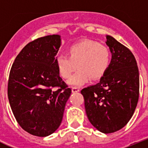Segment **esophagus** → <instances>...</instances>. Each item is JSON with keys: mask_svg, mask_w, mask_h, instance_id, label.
Here are the masks:
<instances>
[{"mask_svg": "<svg viewBox=\"0 0 148 148\" xmlns=\"http://www.w3.org/2000/svg\"><path fill=\"white\" fill-rule=\"evenodd\" d=\"M80 91V89L78 87H72V92H78Z\"/></svg>", "mask_w": 148, "mask_h": 148, "instance_id": "1", "label": "esophagus"}]
</instances>
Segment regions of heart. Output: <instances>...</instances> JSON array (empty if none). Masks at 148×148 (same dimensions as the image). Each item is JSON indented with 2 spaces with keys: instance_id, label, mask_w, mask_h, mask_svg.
<instances>
[{
  "instance_id": "obj_1",
  "label": "heart",
  "mask_w": 148,
  "mask_h": 148,
  "mask_svg": "<svg viewBox=\"0 0 148 148\" xmlns=\"http://www.w3.org/2000/svg\"><path fill=\"white\" fill-rule=\"evenodd\" d=\"M69 55L57 56L56 64L60 75L64 78H70L78 66V71L67 82L71 86L80 87L90 78L97 80L107 73L110 65L109 48L94 40L74 44L69 49Z\"/></svg>"
}]
</instances>
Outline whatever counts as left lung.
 <instances>
[{
  "label": "left lung",
  "instance_id": "obj_1",
  "mask_svg": "<svg viewBox=\"0 0 148 148\" xmlns=\"http://www.w3.org/2000/svg\"><path fill=\"white\" fill-rule=\"evenodd\" d=\"M112 53L110 65L99 83L81 92L89 121L98 130L111 133L121 130L133 116L139 95V74L131 51L107 35Z\"/></svg>",
  "mask_w": 148,
  "mask_h": 148
}]
</instances>
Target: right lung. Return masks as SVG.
<instances>
[{
	"label": "right lung",
	"mask_w": 148,
	"mask_h": 148,
	"mask_svg": "<svg viewBox=\"0 0 148 148\" xmlns=\"http://www.w3.org/2000/svg\"><path fill=\"white\" fill-rule=\"evenodd\" d=\"M60 46L58 35L35 39L22 49L10 70L7 92L13 115L23 130L36 136L58 129L72 92L56 66Z\"/></svg>",
	"instance_id": "1"
}]
</instances>
